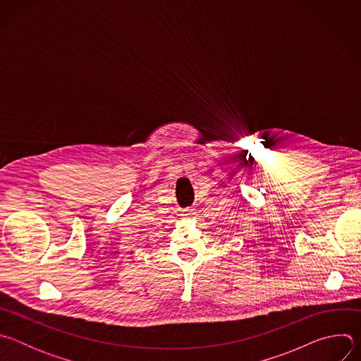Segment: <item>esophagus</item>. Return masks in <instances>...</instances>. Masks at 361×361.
Wrapping results in <instances>:
<instances>
[{
    "instance_id": "34e87169",
    "label": "esophagus",
    "mask_w": 361,
    "mask_h": 361,
    "mask_svg": "<svg viewBox=\"0 0 361 361\" xmlns=\"http://www.w3.org/2000/svg\"><path fill=\"white\" fill-rule=\"evenodd\" d=\"M183 216L184 217H192L194 216V210L192 209H184L183 210Z\"/></svg>"
}]
</instances>
